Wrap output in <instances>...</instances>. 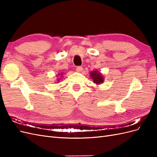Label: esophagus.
<instances>
[{"instance_id":"1","label":"esophagus","mask_w":157,"mask_h":157,"mask_svg":"<svg viewBox=\"0 0 157 157\" xmlns=\"http://www.w3.org/2000/svg\"><path fill=\"white\" fill-rule=\"evenodd\" d=\"M82 70H83V68L82 67H80V66H78V67L76 68V71H77L78 73H80Z\"/></svg>"}]
</instances>
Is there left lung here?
I'll return each instance as SVG.
<instances>
[{
	"label": "left lung",
	"instance_id": "8db88e82",
	"mask_svg": "<svg viewBox=\"0 0 157 157\" xmlns=\"http://www.w3.org/2000/svg\"><path fill=\"white\" fill-rule=\"evenodd\" d=\"M90 77L92 79L94 83L97 85L101 84L104 81V77L103 75L99 72L98 71H92L90 72Z\"/></svg>",
	"mask_w": 157,
	"mask_h": 157
}]
</instances>
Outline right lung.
<instances>
[{
  "label": "right lung",
  "mask_w": 157,
  "mask_h": 157,
  "mask_svg": "<svg viewBox=\"0 0 157 157\" xmlns=\"http://www.w3.org/2000/svg\"><path fill=\"white\" fill-rule=\"evenodd\" d=\"M63 72L61 73H59V74L58 75V77H59V75L60 76V77H63ZM60 80H61V78H57V81H58V82H59Z\"/></svg>",
  "instance_id": "add662e5"
}]
</instances>
